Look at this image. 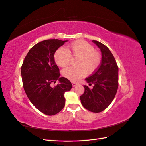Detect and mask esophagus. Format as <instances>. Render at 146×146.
<instances>
[{
	"mask_svg": "<svg viewBox=\"0 0 146 146\" xmlns=\"http://www.w3.org/2000/svg\"><path fill=\"white\" fill-rule=\"evenodd\" d=\"M72 86H76L77 85V83H75V82H72Z\"/></svg>",
	"mask_w": 146,
	"mask_h": 146,
	"instance_id": "1",
	"label": "esophagus"
}]
</instances>
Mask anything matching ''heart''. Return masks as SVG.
Here are the masks:
<instances>
[{"label":"heart","instance_id":"heart-1","mask_svg":"<svg viewBox=\"0 0 146 146\" xmlns=\"http://www.w3.org/2000/svg\"><path fill=\"white\" fill-rule=\"evenodd\" d=\"M72 57H77L76 65L69 66L62 70V75L72 82H77L85 76L86 72L91 74L98 68L101 62V55L88 42L77 40L67 47V50L63 48L57 50L54 55L56 64L60 67L67 66Z\"/></svg>","mask_w":146,"mask_h":146}]
</instances>
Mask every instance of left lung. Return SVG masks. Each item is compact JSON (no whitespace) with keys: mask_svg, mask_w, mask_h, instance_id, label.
Returning <instances> with one entry per match:
<instances>
[{"mask_svg":"<svg viewBox=\"0 0 146 146\" xmlns=\"http://www.w3.org/2000/svg\"><path fill=\"white\" fill-rule=\"evenodd\" d=\"M100 49V66L91 76L85 79L92 89L84 85L85 92L80 97L82 105L93 113L104 111L112 102L118 88V66L109 48L99 41H92Z\"/></svg>","mask_w":146,"mask_h":146,"instance_id":"1","label":"left lung"}]
</instances>
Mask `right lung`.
<instances>
[{"label": "right lung", "instance_id": "obj_1", "mask_svg": "<svg viewBox=\"0 0 146 146\" xmlns=\"http://www.w3.org/2000/svg\"><path fill=\"white\" fill-rule=\"evenodd\" d=\"M68 41L47 39L30 48L21 67L23 87L29 99L39 111L53 116L65 105L64 93L72 85L68 78L60 77L59 68L54 60L58 48ZM56 80L59 84L52 87Z\"/></svg>", "mask_w": 146, "mask_h": 146}]
</instances>
